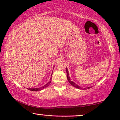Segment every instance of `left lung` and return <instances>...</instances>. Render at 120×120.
I'll list each match as a JSON object with an SVG mask.
<instances>
[{
  "instance_id": "1",
  "label": "left lung",
  "mask_w": 120,
  "mask_h": 120,
  "mask_svg": "<svg viewBox=\"0 0 120 120\" xmlns=\"http://www.w3.org/2000/svg\"><path fill=\"white\" fill-rule=\"evenodd\" d=\"M67 79H68V82H69V83L71 84V85H72L73 86H74V87L77 88V89H82V88H81V86H79L77 85H76L75 83L73 81H72V80L70 79V76H69V74H68V68H67ZM91 88H92V86H89V87H87V88H86V89H90ZM84 89H85V88H84Z\"/></svg>"
}]
</instances>
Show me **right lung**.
Segmentation results:
<instances>
[{
	"label": "right lung",
	"instance_id": "obj_1",
	"mask_svg": "<svg viewBox=\"0 0 120 120\" xmlns=\"http://www.w3.org/2000/svg\"><path fill=\"white\" fill-rule=\"evenodd\" d=\"M51 80H52V78H50L49 81H48V82L47 83H46L45 86H42V87H41V88H34V89H31V88H29V89H28V88H27V89H28L29 90L32 91H40V90H42L43 89H44V88H45L47 87V86L50 85V82H51Z\"/></svg>",
	"mask_w": 120,
	"mask_h": 120
}]
</instances>
